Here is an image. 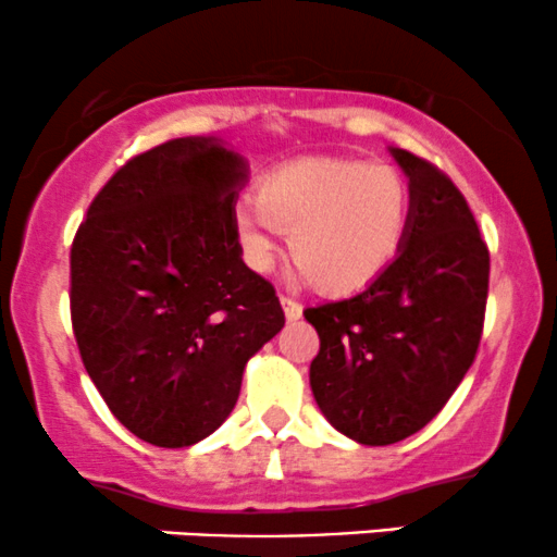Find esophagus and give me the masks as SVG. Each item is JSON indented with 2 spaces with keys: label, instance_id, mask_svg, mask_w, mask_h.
I'll return each instance as SVG.
<instances>
[{
  "label": "esophagus",
  "instance_id": "1",
  "mask_svg": "<svg viewBox=\"0 0 557 557\" xmlns=\"http://www.w3.org/2000/svg\"><path fill=\"white\" fill-rule=\"evenodd\" d=\"M280 304H283L285 317L290 319V322H296V319H300V311H304V306H300L296 298H293V296H280Z\"/></svg>",
  "mask_w": 557,
  "mask_h": 557
}]
</instances>
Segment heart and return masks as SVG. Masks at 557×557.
Instances as JSON below:
<instances>
[{"instance_id":"obj_1","label":"heart","mask_w":557,"mask_h":557,"mask_svg":"<svg viewBox=\"0 0 557 557\" xmlns=\"http://www.w3.org/2000/svg\"><path fill=\"white\" fill-rule=\"evenodd\" d=\"M411 214L413 194L400 170L356 157H306L272 170L259 194L240 198L235 230L251 270H272L287 227L300 280L356 293L398 257Z\"/></svg>"}]
</instances>
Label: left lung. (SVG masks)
I'll use <instances>...</instances> for the list:
<instances>
[{"mask_svg": "<svg viewBox=\"0 0 557 557\" xmlns=\"http://www.w3.org/2000/svg\"><path fill=\"white\" fill-rule=\"evenodd\" d=\"M413 194L406 243L385 274L343 300L306 309L319 354V411L361 445L411 437L443 411L474 361L490 251L474 214L437 168L389 146Z\"/></svg>", "mask_w": 557, "mask_h": 557, "instance_id": "left-lung-1", "label": "left lung"}]
</instances>
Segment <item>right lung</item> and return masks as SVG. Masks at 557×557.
Returning <instances> with one entry per match:
<instances>
[{"mask_svg":"<svg viewBox=\"0 0 557 557\" xmlns=\"http://www.w3.org/2000/svg\"><path fill=\"white\" fill-rule=\"evenodd\" d=\"M248 162L214 136L133 157L88 207L70 251L83 367L136 437L188 447L220 430L243 369L285 324L243 264L235 201Z\"/></svg>","mask_w":557,"mask_h":557,"instance_id":"right-lung-1","label":"right lung"}]
</instances>
